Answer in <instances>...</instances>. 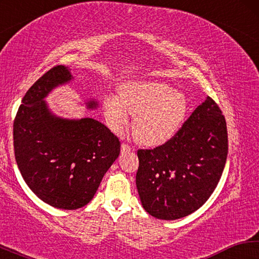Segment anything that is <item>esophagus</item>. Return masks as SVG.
Wrapping results in <instances>:
<instances>
[{"label":"esophagus","mask_w":259,"mask_h":259,"mask_svg":"<svg viewBox=\"0 0 259 259\" xmlns=\"http://www.w3.org/2000/svg\"><path fill=\"white\" fill-rule=\"evenodd\" d=\"M131 150H133V148H131L128 144H122L121 145V151L123 152V153H129V152H131Z\"/></svg>","instance_id":"1"}]
</instances>
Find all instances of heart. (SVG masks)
Returning <instances> with one entry per match:
<instances>
[{"mask_svg": "<svg viewBox=\"0 0 259 259\" xmlns=\"http://www.w3.org/2000/svg\"><path fill=\"white\" fill-rule=\"evenodd\" d=\"M104 109L109 125L120 131L135 115L133 131L137 142L155 146L172 138L187 113V99L179 91L159 81H133L122 84L120 98L108 95Z\"/></svg>", "mask_w": 259, "mask_h": 259, "instance_id": "1", "label": "heart"}]
</instances>
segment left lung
Returning a JSON list of instances; mask_svg holds the SVG:
<instances>
[{
  "label": "left lung",
  "mask_w": 259,
  "mask_h": 259,
  "mask_svg": "<svg viewBox=\"0 0 259 259\" xmlns=\"http://www.w3.org/2000/svg\"><path fill=\"white\" fill-rule=\"evenodd\" d=\"M227 128L207 97L163 145L138 150L136 185L151 216L174 221L194 212L216 188L226 163Z\"/></svg>",
  "instance_id": "1"
}]
</instances>
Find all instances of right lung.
Masks as SVG:
<instances>
[{
  "label": "right lung",
  "mask_w": 259,
  "mask_h": 259,
  "mask_svg": "<svg viewBox=\"0 0 259 259\" xmlns=\"http://www.w3.org/2000/svg\"><path fill=\"white\" fill-rule=\"evenodd\" d=\"M72 78L63 65L49 69L26 93L14 122L15 157L24 181L37 198L65 210L93 200L121 147L99 121L63 119L48 107L51 90ZM97 106L96 100L87 103L90 109Z\"/></svg>",
  "instance_id": "right-lung-1"
}]
</instances>
